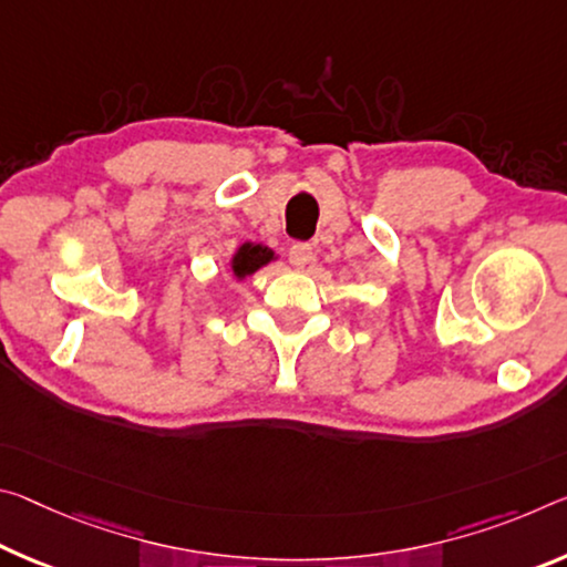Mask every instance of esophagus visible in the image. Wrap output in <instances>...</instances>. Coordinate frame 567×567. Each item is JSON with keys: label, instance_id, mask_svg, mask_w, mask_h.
<instances>
[{"label": "esophagus", "instance_id": "obj_1", "mask_svg": "<svg viewBox=\"0 0 567 567\" xmlns=\"http://www.w3.org/2000/svg\"><path fill=\"white\" fill-rule=\"evenodd\" d=\"M312 259V245L310 241H295L290 247V262L295 267H305Z\"/></svg>", "mask_w": 567, "mask_h": 567}]
</instances>
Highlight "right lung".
I'll return each mask as SVG.
<instances>
[{
  "mask_svg": "<svg viewBox=\"0 0 567 567\" xmlns=\"http://www.w3.org/2000/svg\"><path fill=\"white\" fill-rule=\"evenodd\" d=\"M272 259V251L262 245H241L239 251L231 259V269H235L237 277H247L251 272H257L259 267L267 265Z\"/></svg>",
  "mask_w": 567,
  "mask_h": 567,
  "instance_id": "1",
  "label": "right lung"
}]
</instances>
